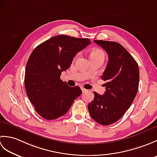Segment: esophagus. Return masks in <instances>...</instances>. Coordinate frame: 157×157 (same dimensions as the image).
<instances>
[{
	"instance_id": "esophagus-1",
	"label": "esophagus",
	"mask_w": 157,
	"mask_h": 157,
	"mask_svg": "<svg viewBox=\"0 0 157 157\" xmlns=\"http://www.w3.org/2000/svg\"><path fill=\"white\" fill-rule=\"evenodd\" d=\"M82 92H87L88 90L86 89H85L84 88H82Z\"/></svg>"
}]
</instances>
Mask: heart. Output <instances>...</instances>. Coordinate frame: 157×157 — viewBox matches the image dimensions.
Returning <instances> with one entry per match:
<instances>
[{"label":"heart","instance_id":"obj_1","mask_svg":"<svg viewBox=\"0 0 157 157\" xmlns=\"http://www.w3.org/2000/svg\"><path fill=\"white\" fill-rule=\"evenodd\" d=\"M90 59H94L97 57L105 58V53L101 49L95 48L93 49L90 53Z\"/></svg>","mask_w":157,"mask_h":157}]
</instances>
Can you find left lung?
Instances as JSON below:
<instances>
[{"instance_id": "left-lung-1", "label": "left lung", "mask_w": 157, "mask_h": 157, "mask_svg": "<svg viewBox=\"0 0 157 157\" xmlns=\"http://www.w3.org/2000/svg\"><path fill=\"white\" fill-rule=\"evenodd\" d=\"M107 53L108 64L101 75L106 82L105 94L94 92L88 111L102 125L114 123L124 115L137 94L140 71L137 62L122 45L116 42L94 40Z\"/></svg>"}]
</instances>
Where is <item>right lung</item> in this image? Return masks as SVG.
Returning <instances> with one entry per match:
<instances>
[{
    "mask_svg": "<svg viewBox=\"0 0 157 157\" xmlns=\"http://www.w3.org/2000/svg\"><path fill=\"white\" fill-rule=\"evenodd\" d=\"M88 38L58 35L38 45L29 57L25 71V88L36 111L45 119L66 114L82 94L79 86L69 87L61 79L77 53L90 44Z\"/></svg>",
    "mask_w": 157,
    "mask_h": 157,
    "instance_id": "add662e5",
    "label": "right lung"
}]
</instances>
